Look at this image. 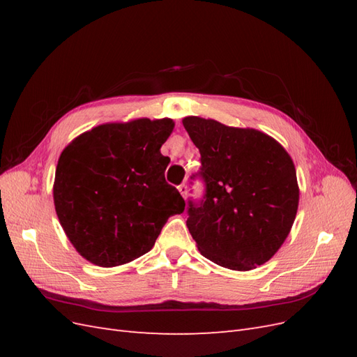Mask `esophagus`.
Listing matches in <instances>:
<instances>
[{
    "label": "esophagus",
    "instance_id": "obj_1",
    "mask_svg": "<svg viewBox=\"0 0 357 357\" xmlns=\"http://www.w3.org/2000/svg\"><path fill=\"white\" fill-rule=\"evenodd\" d=\"M177 189H178V192L181 193V197H183V198H186V197H188V186L185 185V183H181V185H180Z\"/></svg>",
    "mask_w": 357,
    "mask_h": 357
}]
</instances>
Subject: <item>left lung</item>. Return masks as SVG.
<instances>
[{
    "label": "left lung",
    "instance_id": "obj_1",
    "mask_svg": "<svg viewBox=\"0 0 357 357\" xmlns=\"http://www.w3.org/2000/svg\"><path fill=\"white\" fill-rule=\"evenodd\" d=\"M183 126L201 153L204 198L189 201L188 228L202 256L234 271L271 259L295 222L294 160L273 137L189 116Z\"/></svg>",
    "mask_w": 357,
    "mask_h": 357
}]
</instances>
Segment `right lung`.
Returning <instances> with one entry per match:
<instances>
[{
	"mask_svg": "<svg viewBox=\"0 0 357 357\" xmlns=\"http://www.w3.org/2000/svg\"><path fill=\"white\" fill-rule=\"evenodd\" d=\"M171 119H135L86 131L62 150L53 202L68 240L86 261L112 268L152 250L185 199L165 181L160 147Z\"/></svg>",
	"mask_w": 357,
	"mask_h": 357,
	"instance_id": "add662e5",
	"label": "right lung"
}]
</instances>
